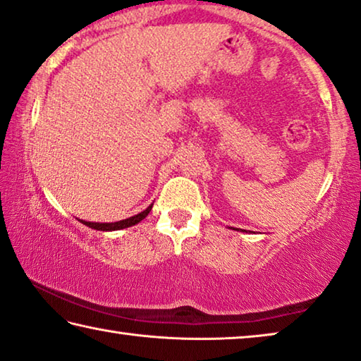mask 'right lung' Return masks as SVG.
Masks as SVG:
<instances>
[{
    "label": "right lung",
    "mask_w": 361,
    "mask_h": 361,
    "mask_svg": "<svg viewBox=\"0 0 361 361\" xmlns=\"http://www.w3.org/2000/svg\"><path fill=\"white\" fill-rule=\"evenodd\" d=\"M152 209V205H149L145 212H141V214L135 215V216H130L127 220H120L116 223H93V221H83V225H87L90 228H94V230H99V231H114V230H123V228H128V226H133L136 223H140L142 219H146L147 214H149Z\"/></svg>",
    "instance_id": "1"
}]
</instances>
